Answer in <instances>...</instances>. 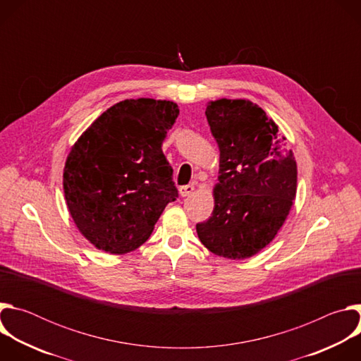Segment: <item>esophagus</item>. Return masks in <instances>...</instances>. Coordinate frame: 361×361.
<instances>
[{
  "label": "esophagus",
  "mask_w": 361,
  "mask_h": 361,
  "mask_svg": "<svg viewBox=\"0 0 361 361\" xmlns=\"http://www.w3.org/2000/svg\"><path fill=\"white\" fill-rule=\"evenodd\" d=\"M178 192H180L181 197H188V195H191V194L194 192V185H192V184L181 185V187L178 188Z\"/></svg>",
  "instance_id": "esophagus-1"
}]
</instances>
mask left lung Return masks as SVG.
<instances>
[{"label":"left lung","mask_w":361,"mask_h":361,"mask_svg":"<svg viewBox=\"0 0 361 361\" xmlns=\"http://www.w3.org/2000/svg\"><path fill=\"white\" fill-rule=\"evenodd\" d=\"M205 116L220 149L212 217L195 226L212 252L243 260L269 245L295 198L297 163L279 126L250 99L210 101Z\"/></svg>","instance_id":"1"}]
</instances>
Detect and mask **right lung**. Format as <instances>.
<instances>
[{
    "instance_id": "right-lung-1",
    "label": "right lung",
    "mask_w": 361,
    "mask_h": 361,
    "mask_svg": "<svg viewBox=\"0 0 361 361\" xmlns=\"http://www.w3.org/2000/svg\"><path fill=\"white\" fill-rule=\"evenodd\" d=\"M180 114L167 99H124L75 141L63 184L80 233L98 250L126 254L151 235L178 197L161 145Z\"/></svg>"
}]
</instances>
